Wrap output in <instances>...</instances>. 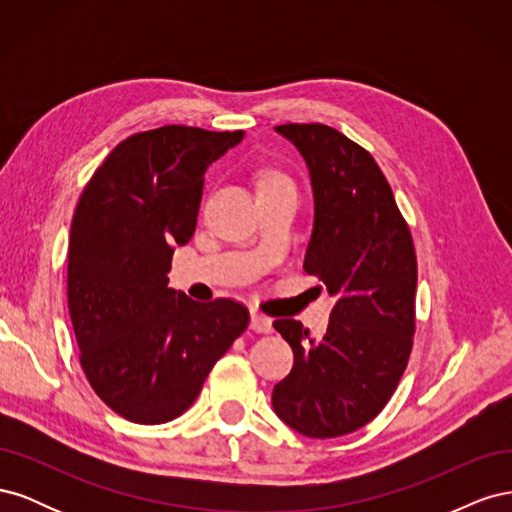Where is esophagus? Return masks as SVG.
<instances>
[{"label":"esophagus","mask_w":512,"mask_h":512,"mask_svg":"<svg viewBox=\"0 0 512 512\" xmlns=\"http://www.w3.org/2000/svg\"><path fill=\"white\" fill-rule=\"evenodd\" d=\"M250 327H252L256 333H271V331H273V322H271V318L262 316L260 312H252V314H250Z\"/></svg>","instance_id":"1"}]
</instances>
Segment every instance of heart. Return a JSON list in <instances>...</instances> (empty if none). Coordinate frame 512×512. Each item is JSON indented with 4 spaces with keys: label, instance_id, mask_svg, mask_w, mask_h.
<instances>
[{
    "label": "heart",
    "instance_id": "b5f03b06",
    "mask_svg": "<svg viewBox=\"0 0 512 512\" xmlns=\"http://www.w3.org/2000/svg\"><path fill=\"white\" fill-rule=\"evenodd\" d=\"M273 181H288L286 177H282V175H269L265 181H262V183H273Z\"/></svg>",
    "mask_w": 512,
    "mask_h": 512
}]
</instances>
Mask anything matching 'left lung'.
I'll list each match as a JSON object with an SVG mask.
<instances>
[{
  "label": "left lung",
  "mask_w": 512,
  "mask_h": 512,
  "mask_svg": "<svg viewBox=\"0 0 512 512\" xmlns=\"http://www.w3.org/2000/svg\"><path fill=\"white\" fill-rule=\"evenodd\" d=\"M275 132L299 149L314 192V228L303 269L335 305L322 337L299 320L273 327L294 365L273 386V410L307 438L361 429L386 406L408 365L414 335L416 254L410 228L380 166L348 136L322 123Z\"/></svg>",
  "instance_id": "obj_1"
}]
</instances>
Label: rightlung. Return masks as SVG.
I'll list each match as a JSON object with an SVG mask.
<instances>
[{
  "instance_id": "obj_1",
  "label": "right lung",
  "mask_w": 512,
  "mask_h": 512,
  "mask_svg": "<svg viewBox=\"0 0 512 512\" xmlns=\"http://www.w3.org/2000/svg\"><path fill=\"white\" fill-rule=\"evenodd\" d=\"M245 132L164 126L119 143L76 205L68 307L81 365L108 408L134 423L173 421L245 331L232 299L196 303L168 288L170 258L196 228L203 177Z\"/></svg>"
}]
</instances>
